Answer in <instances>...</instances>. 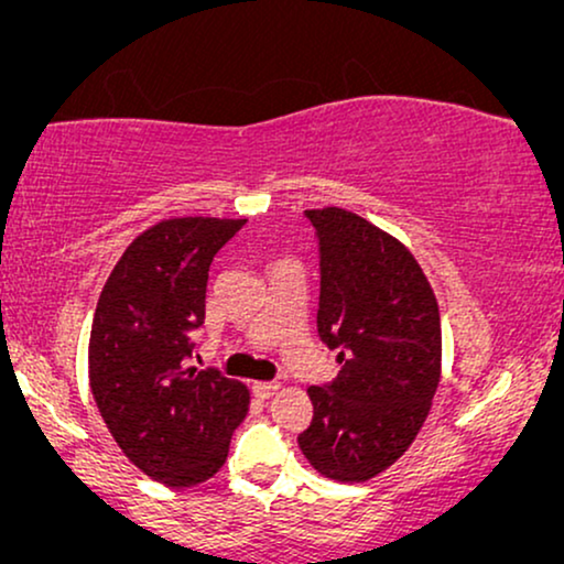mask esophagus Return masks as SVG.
Wrapping results in <instances>:
<instances>
[{
    "instance_id": "esophagus-1",
    "label": "esophagus",
    "mask_w": 564,
    "mask_h": 564,
    "mask_svg": "<svg viewBox=\"0 0 564 564\" xmlns=\"http://www.w3.org/2000/svg\"><path fill=\"white\" fill-rule=\"evenodd\" d=\"M253 395L257 398H261V400H267L269 395H274L276 390H280V384L276 382H253Z\"/></svg>"
}]
</instances>
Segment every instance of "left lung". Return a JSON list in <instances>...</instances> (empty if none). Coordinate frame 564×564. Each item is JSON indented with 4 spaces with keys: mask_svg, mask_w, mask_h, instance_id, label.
Instances as JSON below:
<instances>
[{
    "mask_svg": "<svg viewBox=\"0 0 564 564\" xmlns=\"http://www.w3.org/2000/svg\"><path fill=\"white\" fill-rule=\"evenodd\" d=\"M321 241L318 336L338 349L330 388H307L297 444L321 475L367 482L403 457L442 380V321L429 276L388 230L341 207L305 210Z\"/></svg>",
    "mask_w": 564,
    "mask_h": 564,
    "instance_id": "obj_1",
    "label": "left lung"
}]
</instances>
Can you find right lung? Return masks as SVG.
Masks as SVG:
<instances>
[{"mask_svg": "<svg viewBox=\"0 0 564 564\" xmlns=\"http://www.w3.org/2000/svg\"><path fill=\"white\" fill-rule=\"evenodd\" d=\"M246 218H166L133 241L99 292L89 334V390L115 444L166 488L218 473L249 413V388L184 367L205 321L213 257Z\"/></svg>", "mask_w": 564, "mask_h": 564, "instance_id": "right-lung-1", "label": "right lung"}]
</instances>
